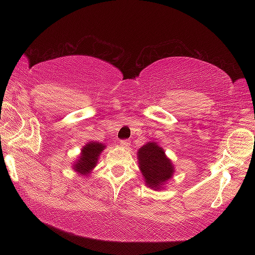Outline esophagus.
I'll return each mask as SVG.
<instances>
[{
    "mask_svg": "<svg viewBox=\"0 0 255 255\" xmlns=\"http://www.w3.org/2000/svg\"><path fill=\"white\" fill-rule=\"evenodd\" d=\"M129 145H130V141H129V140H120V141H119V146H120V147L127 148Z\"/></svg>",
    "mask_w": 255,
    "mask_h": 255,
    "instance_id": "1",
    "label": "esophagus"
}]
</instances>
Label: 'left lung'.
<instances>
[{
    "label": "left lung",
    "mask_w": 255,
    "mask_h": 255,
    "mask_svg": "<svg viewBox=\"0 0 255 255\" xmlns=\"http://www.w3.org/2000/svg\"><path fill=\"white\" fill-rule=\"evenodd\" d=\"M137 161L145 184L155 191L164 190L175 172L173 163L156 141H148L141 146L137 150Z\"/></svg>",
    "instance_id": "8db88e82"
}]
</instances>
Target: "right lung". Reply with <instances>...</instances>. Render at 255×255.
<instances>
[{
  "instance_id": "obj_1",
  "label": "right lung",
  "mask_w": 255,
  "mask_h": 255,
  "mask_svg": "<svg viewBox=\"0 0 255 255\" xmlns=\"http://www.w3.org/2000/svg\"><path fill=\"white\" fill-rule=\"evenodd\" d=\"M107 146L99 141H89L81 149L79 157L73 162V170L75 173L83 178H88L92 173L94 167L98 165L99 157Z\"/></svg>"
}]
</instances>
